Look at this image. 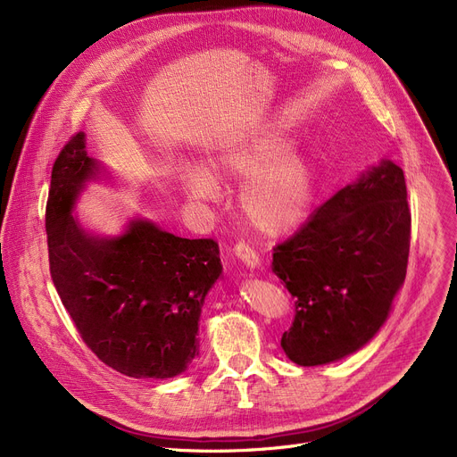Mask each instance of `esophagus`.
Instances as JSON below:
<instances>
[{
	"label": "esophagus",
	"instance_id": "esophagus-1",
	"mask_svg": "<svg viewBox=\"0 0 457 457\" xmlns=\"http://www.w3.org/2000/svg\"><path fill=\"white\" fill-rule=\"evenodd\" d=\"M233 252H235V255L241 259L245 265H248L250 269H255L257 265H259V253L253 250V246L252 245H248L246 241H238V243H235V246H233Z\"/></svg>",
	"mask_w": 457,
	"mask_h": 457
}]
</instances>
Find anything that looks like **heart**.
<instances>
[{"instance_id": "obj_1", "label": "heart", "mask_w": 457, "mask_h": 457, "mask_svg": "<svg viewBox=\"0 0 457 457\" xmlns=\"http://www.w3.org/2000/svg\"><path fill=\"white\" fill-rule=\"evenodd\" d=\"M291 140L279 133H265L228 148L214 157L216 172L249 176L238 192L245 219L261 233L278 235L298 226L313 205L317 172L303 152H287ZM185 183L196 198L214 200L219 185L200 168H190Z\"/></svg>"}]
</instances>
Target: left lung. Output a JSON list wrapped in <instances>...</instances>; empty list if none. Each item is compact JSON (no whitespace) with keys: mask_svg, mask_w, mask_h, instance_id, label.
Instances as JSON below:
<instances>
[{"mask_svg":"<svg viewBox=\"0 0 457 457\" xmlns=\"http://www.w3.org/2000/svg\"><path fill=\"white\" fill-rule=\"evenodd\" d=\"M410 238L403 172L383 161L274 246L272 270L295 298L281 337L291 361H337L374 337L405 279Z\"/></svg>","mask_w":457,"mask_h":457,"instance_id":"left-lung-1","label":"left lung"}]
</instances>
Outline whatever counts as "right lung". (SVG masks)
I'll return each instance as SVG.
<instances>
[{"label": "right lung", "instance_id": "obj_1", "mask_svg": "<svg viewBox=\"0 0 457 457\" xmlns=\"http://www.w3.org/2000/svg\"><path fill=\"white\" fill-rule=\"evenodd\" d=\"M96 162L85 135L71 137L52 168L46 205L50 274L83 343L131 378H172L198 353V320L222 272L212 238H181L135 220L118 238L85 233L70 216Z\"/></svg>", "mask_w": 457, "mask_h": 457}]
</instances>
